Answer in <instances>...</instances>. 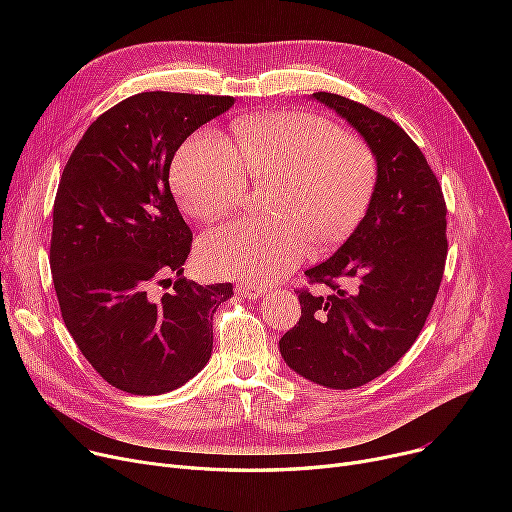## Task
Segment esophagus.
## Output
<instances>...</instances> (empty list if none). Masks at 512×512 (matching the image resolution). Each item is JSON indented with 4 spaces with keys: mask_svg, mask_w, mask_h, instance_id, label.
I'll list each match as a JSON object with an SVG mask.
<instances>
[{
    "mask_svg": "<svg viewBox=\"0 0 512 512\" xmlns=\"http://www.w3.org/2000/svg\"><path fill=\"white\" fill-rule=\"evenodd\" d=\"M236 290H238V294H242V297H245V299H259V297H263L267 288L257 286V284H238Z\"/></svg>",
    "mask_w": 512,
    "mask_h": 512,
    "instance_id": "1",
    "label": "esophagus"
}]
</instances>
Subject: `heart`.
<instances>
[{
    "mask_svg": "<svg viewBox=\"0 0 512 512\" xmlns=\"http://www.w3.org/2000/svg\"><path fill=\"white\" fill-rule=\"evenodd\" d=\"M236 147L218 130H199L176 155L172 180L182 207L199 220L230 211L253 182H272L274 220L211 228L199 259L215 276L251 284L297 267L309 242L330 249L351 234L371 205L380 164L369 143L348 137L328 118L307 112L251 116L236 122Z\"/></svg>",
    "mask_w": 512,
    "mask_h": 512,
    "instance_id": "obj_1",
    "label": "heart"
}]
</instances>
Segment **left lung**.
Masks as SVG:
<instances>
[{
  "label": "left lung",
  "instance_id": "obj_1",
  "mask_svg": "<svg viewBox=\"0 0 512 512\" xmlns=\"http://www.w3.org/2000/svg\"><path fill=\"white\" fill-rule=\"evenodd\" d=\"M311 97L371 145L380 178L355 232L305 272L330 294L297 290L301 319L282 336L280 353L305 380L351 390L396 365L432 311L448 253L446 203L425 155L396 122L334 93Z\"/></svg>",
  "mask_w": 512,
  "mask_h": 512
}]
</instances>
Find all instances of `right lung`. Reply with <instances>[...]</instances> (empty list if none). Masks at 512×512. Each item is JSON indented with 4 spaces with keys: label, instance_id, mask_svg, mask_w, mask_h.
<instances>
[{
    "label": "right lung",
    "instance_id": "obj_1",
    "mask_svg": "<svg viewBox=\"0 0 512 512\" xmlns=\"http://www.w3.org/2000/svg\"><path fill=\"white\" fill-rule=\"evenodd\" d=\"M234 97L151 91L101 114L74 147L56 203L49 265L80 353L118 390L180 388L211 357L213 313L232 284L182 278L193 234L170 191L191 134ZM177 282L170 293L155 285Z\"/></svg>",
    "mask_w": 512,
    "mask_h": 512
}]
</instances>
